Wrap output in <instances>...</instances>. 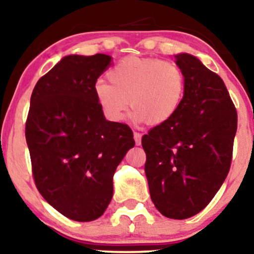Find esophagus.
<instances>
[{
    "instance_id": "1",
    "label": "esophagus",
    "mask_w": 254,
    "mask_h": 254,
    "mask_svg": "<svg viewBox=\"0 0 254 254\" xmlns=\"http://www.w3.org/2000/svg\"><path fill=\"white\" fill-rule=\"evenodd\" d=\"M133 138H135L136 145H139V144H141L142 133L141 132H137V131H133Z\"/></svg>"
}]
</instances>
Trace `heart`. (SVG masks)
<instances>
[{
  "mask_svg": "<svg viewBox=\"0 0 254 254\" xmlns=\"http://www.w3.org/2000/svg\"><path fill=\"white\" fill-rule=\"evenodd\" d=\"M109 82L98 81L94 94L104 115L122 122L127 109L136 122L157 125L179 109L186 78L177 63L155 57H125L107 72Z\"/></svg>",
  "mask_w": 254,
  "mask_h": 254,
  "instance_id": "obj_1",
  "label": "heart"
}]
</instances>
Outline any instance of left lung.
<instances>
[{"label":"left lung","instance_id":"obj_1","mask_svg":"<svg viewBox=\"0 0 254 254\" xmlns=\"http://www.w3.org/2000/svg\"><path fill=\"white\" fill-rule=\"evenodd\" d=\"M186 78L179 109L142 137L151 200L166 217L202 211L228 174L238 113L224 82L194 56L177 55Z\"/></svg>","mask_w":254,"mask_h":254}]
</instances>
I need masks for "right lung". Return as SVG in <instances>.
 Wrapping results in <instances>:
<instances>
[{
  "mask_svg": "<svg viewBox=\"0 0 254 254\" xmlns=\"http://www.w3.org/2000/svg\"><path fill=\"white\" fill-rule=\"evenodd\" d=\"M111 57L70 55L38 80L26 121V141L38 191L70 220L104 214L113 174L135 145L132 130L104 117L94 94Z\"/></svg>",
  "mask_w": 254,
  "mask_h": 254,
  "instance_id": "obj_1",
  "label": "right lung"
}]
</instances>
